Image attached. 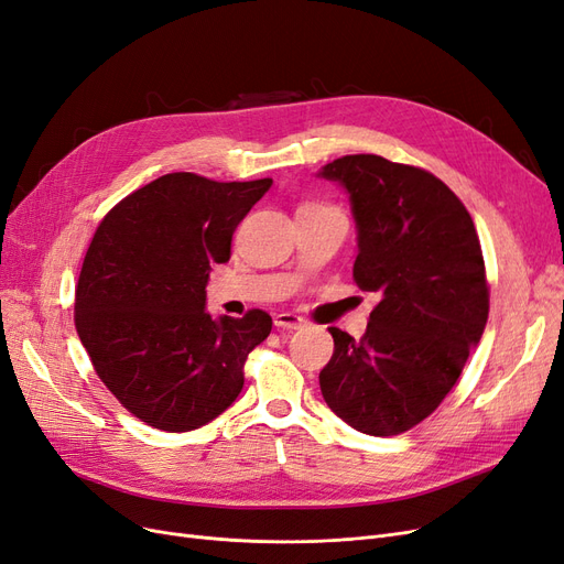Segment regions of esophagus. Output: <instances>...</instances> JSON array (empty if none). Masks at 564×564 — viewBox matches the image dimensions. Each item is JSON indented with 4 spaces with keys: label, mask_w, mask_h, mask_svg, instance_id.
<instances>
[{
    "label": "esophagus",
    "mask_w": 564,
    "mask_h": 564,
    "mask_svg": "<svg viewBox=\"0 0 564 564\" xmlns=\"http://www.w3.org/2000/svg\"><path fill=\"white\" fill-rule=\"evenodd\" d=\"M273 322L278 328H289V332H296V328H303L307 324L303 317H299L294 313H280L273 317Z\"/></svg>",
    "instance_id": "1"
}]
</instances>
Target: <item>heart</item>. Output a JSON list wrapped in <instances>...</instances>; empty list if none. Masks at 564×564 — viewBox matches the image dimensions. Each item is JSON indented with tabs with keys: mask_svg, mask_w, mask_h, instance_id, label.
<instances>
[{
	"mask_svg": "<svg viewBox=\"0 0 564 564\" xmlns=\"http://www.w3.org/2000/svg\"><path fill=\"white\" fill-rule=\"evenodd\" d=\"M301 209H324V205H315V203H305Z\"/></svg>",
	"mask_w": 564,
	"mask_h": 564,
	"instance_id": "1",
	"label": "heart"
}]
</instances>
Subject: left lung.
Returning <instances> with one entry per match:
<instances>
[{"instance_id": "1", "label": "left lung", "mask_w": 564, "mask_h": 564, "mask_svg": "<svg viewBox=\"0 0 564 564\" xmlns=\"http://www.w3.org/2000/svg\"><path fill=\"white\" fill-rule=\"evenodd\" d=\"M349 196L355 282L378 291L366 334L332 326L322 397L352 430L397 436L432 415L478 345L490 291L474 219L432 172L355 153L319 170Z\"/></svg>"}]
</instances>
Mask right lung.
Instances as JSON below:
<instances>
[{"label": "right lung", "mask_w": 564, "mask_h": 564, "mask_svg": "<svg viewBox=\"0 0 564 564\" xmlns=\"http://www.w3.org/2000/svg\"><path fill=\"white\" fill-rule=\"evenodd\" d=\"M273 180L212 182L172 172L130 193L97 226L74 299L95 373L153 430L191 432L221 415L245 384L247 355L273 319L205 313L215 263Z\"/></svg>", "instance_id": "obj_1"}]
</instances>
